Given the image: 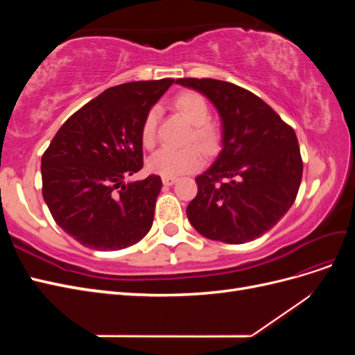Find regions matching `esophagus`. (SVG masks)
<instances>
[{
	"label": "esophagus",
	"instance_id": "34e87169",
	"mask_svg": "<svg viewBox=\"0 0 355 355\" xmlns=\"http://www.w3.org/2000/svg\"><path fill=\"white\" fill-rule=\"evenodd\" d=\"M178 179L176 178H163V184L166 185V187H171L175 184Z\"/></svg>",
	"mask_w": 355,
	"mask_h": 355
}]
</instances>
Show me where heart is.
Masks as SVG:
<instances>
[{
  "label": "heart",
  "mask_w": 355,
  "mask_h": 355,
  "mask_svg": "<svg viewBox=\"0 0 355 355\" xmlns=\"http://www.w3.org/2000/svg\"><path fill=\"white\" fill-rule=\"evenodd\" d=\"M175 108L194 125L191 141H197L204 148L211 149L218 142V130L210 120V108L207 101L197 92L187 90L178 94L173 102ZM159 110L153 106L142 121L141 141L145 148H153L157 142V125ZM204 164V153L198 146L188 148H163L148 159V168L163 178H178L192 173Z\"/></svg>",
  "instance_id": "b5f03b06"
}]
</instances>
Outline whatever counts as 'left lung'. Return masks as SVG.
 <instances>
[{"label":"left lung","mask_w":355,"mask_h":355,"mask_svg":"<svg viewBox=\"0 0 355 355\" xmlns=\"http://www.w3.org/2000/svg\"><path fill=\"white\" fill-rule=\"evenodd\" d=\"M216 106L222 151L196 178L198 192L187 214L206 239L252 241L275 227L292 207L302 180L297 137L270 105L232 83L179 78Z\"/></svg>","instance_id":"obj_1"}]
</instances>
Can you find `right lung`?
<instances>
[{
    "label": "right lung",
    "mask_w": 355,
    "mask_h": 355,
    "mask_svg": "<svg viewBox=\"0 0 355 355\" xmlns=\"http://www.w3.org/2000/svg\"><path fill=\"white\" fill-rule=\"evenodd\" d=\"M175 80L133 81L101 93L72 114L41 158L42 197L73 240L112 252L153 227L161 178L124 184L144 167L141 127Z\"/></svg>",
    "instance_id": "add662e5"
}]
</instances>
